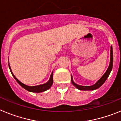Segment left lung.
Instances as JSON below:
<instances>
[{
  "instance_id": "8db88e82",
  "label": "left lung",
  "mask_w": 121,
  "mask_h": 121,
  "mask_svg": "<svg viewBox=\"0 0 121 121\" xmlns=\"http://www.w3.org/2000/svg\"><path fill=\"white\" fill-rule=\"evenodd\" d=\"M113 48L112 46L110 47V64L108 67L107 70L105 71L104 75L102 76L101 78H100V79L98 80L94 85H91V86H82V85H79L78 84H76L75 82H74L73 80L72 76H71V83L73 85L75 86L76 88L80 90H95L98 88H99L100 86H102L104 84L108 77L110 75V73L112 71V68H113Z\"/></svg>"
}]
</instances>
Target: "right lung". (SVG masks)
I'll use <instances>...</instances> for the list:
<instances>
[{"instance_id":"right-lung-1","label":"right lung","mask_w":121,"mask_h":121,"mask_svg":"<svg viewBox=\"0 0 121 121\" xmlns=\"http://www.w3.org/2000/svg\"><path fill=\"white\" fill-rule=\"evenodd\" d=\"M8 65H9V70H10L11 73V74H12V75L14 77V78L16 79V81L18 82V84H19V85H21V86H22L23 88H25V90L28 91H30V92H33V93L43 92V91H45L50 89V87L51 86V85H53V72H52V73H51L49 81H48L47 83H45V84H41V85H36V86H28V85H25V84L22 83L21 81H19V80L16 78V76L14 75V74L13 73L12 71H11V69L10 65H9V61H8Z\"/></svg>"}]
</instances>
